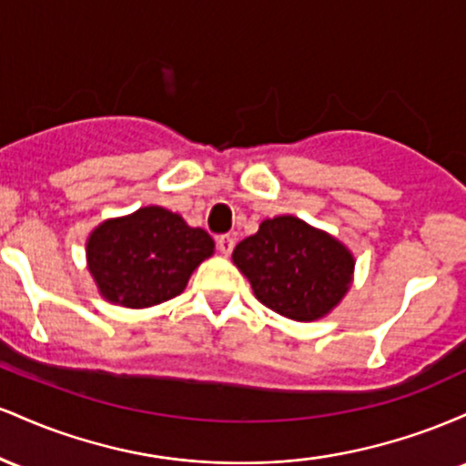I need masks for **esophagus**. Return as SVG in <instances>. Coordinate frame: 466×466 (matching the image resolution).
I'll list each match as a JSON object with an SVG mask.
<instances>
[{
	"label": "esophagus",
	"instance_id": "esophagus-1",
	"mask_svg": "<svg viewBox=\"0 0 466 466\" xmlns=\"http://www.w3.org/2000/svg\"><path fill=\"white\" fill-rule=\"evenodd\" d=\"M217 248L221 254H229V251L234 249V237L232 234H221V237H217Z\"/></svg>",
	"mask_w": 466,
	"mask_h": 466
}]
</instances>
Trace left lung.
I'll list each match as a JSON object with an SVG mask.
<instances>
[{
	"instance_id": "8db88e82",
	"label": "left lung",
	"mask_w": 466,
	"mask_h": 466,
	"mask_svg": "<svg viewBox=\"0 0 466 466\" xmlns=\"http://www.w3.org/2000/svg\"><path fill=\"white\" fill-rule=\"evenodd\" d=\"M232 258L267 309L298 322L329 313L349 291L355 267L339 240L296 217L267 218Z\"/></svg>"
}]
</instances>
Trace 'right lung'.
I'll return each mask as SVG.
<instances>
[{"mask_svg": "<svg viewBox=\"0 0 466 466\" xmlns=\"http://www.w3.org/2000/svg\"><path fill=\"white\" fill-rule=\"evenodd\" d=\"M212 251L215 240L206 229L148 206L96 228L87 240V263L106 300L144 309L179 296Z\"/></svg>", "mask_w": 466, "mask_h": 466, "instance_id": "add662e5", "label": "right lung"}]
</instances>
